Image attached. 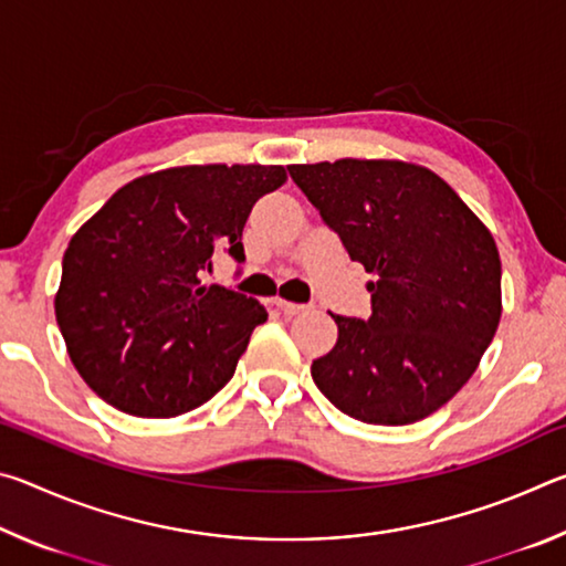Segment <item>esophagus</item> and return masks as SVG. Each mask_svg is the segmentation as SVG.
Wrapping results in <instances>:
<instances>
[{
	"mask_svg": "<svg viewBox=\"0 0 566 566\" xmlns=\"http://www.w3.org/2000/svg\"><path fill=\"white\" fill-rule=\"evenodd\" d=\"M274 304L280 306V310H282L284 314H302V312L310 310V306H306V304H300V302H290V300H276Z\"/></svg>",
	"mask_w": 566,
	"mask_h": 566,
	"instance_id": "1",
	"label": "esophagus"
}]
</instances>
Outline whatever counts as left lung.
Masks as SVG:
<instances>
[{
    "label": "left lung",
    "instance_id": "obj_1",
    "mask_svg": "<svg viewBox=\"0 0 566 566\" xmlns=\"http://www.w3.org/2000/svg\"><path fill=\"white\" fill-rule=\"evenodd\" d=\"M324 224L375 282L371 317H339L312 379L367 424H411L444 407L494 339L502 262L494 237L432 169L399 159L292 165Z\"/></svg>",
    "mask_w": 566,
    "mask_h": 566
}]
</instances>
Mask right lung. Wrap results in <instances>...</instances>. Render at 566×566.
Wrapping results in <instances>:
<instances>
[{"instance_id": "add662e5", "label": "right lung", "mask_w": 566, "mask_h": 566, "mask_svg": "<svg viewBox=\"0 0 566 566\" xmlns=\"http://www.w3.org/2000/svg\"><path fill=\"white\" fill-rule=\"evenodd\" d=\"M284 181L276 165L161 169L76 229L54 312L72 364L107 405L177 417L232 379L266 310L202 274L217 249L244 262L247 217Z\"/></svg>"}]
</instances>
